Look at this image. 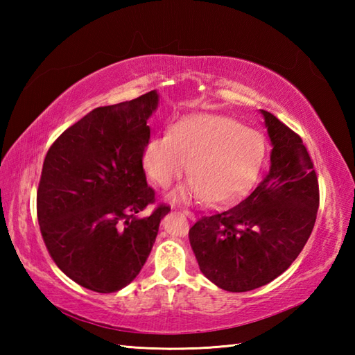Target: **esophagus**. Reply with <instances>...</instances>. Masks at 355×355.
Masks as SVG:
<instances>
[{
  "label": "esophagus",
  "instance_id": "34e87169",
  "mask_svg": "<svg viewBox=\"0 0 355 355\" xmlns=\"http://www.w3.org/2000/svg\"><path fill=\"white\" fill-rule=\"evenodd\" d=\"M183 214L187 216V218H191V220H195V215L191 212V210H187V209H184L183 210Z\"/></svg>",
  "mask_w": 355,
  "mask_h": 355
}]
</instances>
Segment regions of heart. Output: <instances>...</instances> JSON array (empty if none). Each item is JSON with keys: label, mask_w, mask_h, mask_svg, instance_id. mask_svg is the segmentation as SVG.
<instances>
[{"label": "heart", "mask_w": 355, "mask_h": 355, "mask_svg": "<svg viewBox=\"0 0 355 355\" xmlns=\"http://www.w3.org/2000/svg\"><path fill=\"white\" fill-rule=\"evenodd\" d=\"M266 154V139L259 131L225 116L200 114L180 120L169 135L149 139L141 163L160 187H169L189 171L192 180L171 200L202 198L207 205H223L252 186Z\"/></svg>", "instance_id": "obj_1"}]
</instances>
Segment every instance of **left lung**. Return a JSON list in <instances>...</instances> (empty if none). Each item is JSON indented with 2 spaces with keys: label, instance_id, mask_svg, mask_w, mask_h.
<instances>
[{
  "label": "left lung",
  "instance_id": "left-lung-1",
  "mask_svg": "<svg viewBox=\"0 0 355 355\" xmlns=\"http://www.w3.org/2000/svg\"><path fill=\"white\" fill-rule=\"evenodd\" d=\"M271 143L270 168L239 205L202 216L189 230L201 273L232 293L250 291L291 266L310 238L319 183L302 139L261 110Z\"/></svg>",
  "mask_w": 355,
  "mask_h": 355
}]
</instances>
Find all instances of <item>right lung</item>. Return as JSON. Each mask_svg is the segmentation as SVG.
Returning a JSON list of instances; mask_svg holds the SVG:
<instances>
[{
	"label": "right lung",
	"instance_id": "1",
	"mask_svg": "<svg viewBox=\"0 0 355 355\" xmlns=\"http://www.w3.org/2000/svg\"><path fill=\"white\" fill-rule=\"evenodd\" d=\"M158 93L99 107L65 130L45 155L36 195L47 250L71 281L116 293L145 266L169 206L155 201L141 154Z\"/></svg>",
	"mask_w": 355,
	"mask_h": 355
}]
</instances>
